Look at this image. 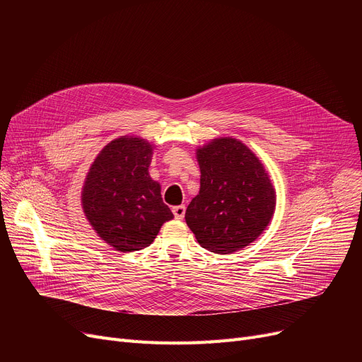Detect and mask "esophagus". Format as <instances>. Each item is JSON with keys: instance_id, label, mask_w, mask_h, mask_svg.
Here are the masks:
<instances>
[{"instance_id": "1", "label": "esophagus", "mask_w": 362, "mask_h": 362, "mask_svg": "<svg viewBox=\"0 0 362 362\" xmlns=\"http://www.w3.org/2000/svg\"><path fill=\"white\" fill-rule=\"evenodd\" d=\"M185 211H186L185 205H176V206H173V214H175V218H176V220H182V218L185 217Z\"/></svg>"}]
</instances>
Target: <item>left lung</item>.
I'll list each match as a JSON object with an SVG mask.
<instances>
[{
	"instance_id": "8db88e82",
	"label": "left lung",
	"mask_w": 362,
	"mask_h": 362,
	"mask_svg": "<svg viewBox=\"0 0 362 362\" xmlns=\"http://www.w3.org/2000/svg\"><path fill=\"white\" fill-rule=\"evenodd\" d=\"M199 194L186 208V224L202 248L230 254L254 242L269 226L276 191L254 152L235 138L197 149Z\"/></svg>"
}]
</instances>
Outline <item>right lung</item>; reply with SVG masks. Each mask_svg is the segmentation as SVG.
Listing matches in <instances>:
<instances>
[{
	"label": "right lung",
	"mask_w": 362,
	"mask_h": 362,
	"mask_svg": "<svg viewBox=\"0 0 362 362\" xmlns=\"http://www.w3.org/2000/svg\"><path fill=\"white\" fill-rule=\"evenodd\" d=\"M148 141L122 136L111 141L90 165L82 189L83 213L98 236L122 252L141 251L173 218L152 180Z\"/></svg>",
	"instance_id": "obj_1"
}]
</instances>
